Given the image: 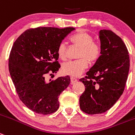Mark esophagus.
I'll return each mask as SVG.
<instances>
[{
    "mask_svg": "<svg viewBox=\"0 0 135 135\" xmlns=\"http://www.w3.org/2000/svg\"><path fill=\"white\" fill-rule=\"evenodd\" d=\"M78 80L77 79H76L75 78H73V77H71L70 78V83H71L72 85H73V84H75V83H76Z\"/></svg>",
    "mask_w": 135,
    "mask_h": 135,
    "instance_id": "obj_1",
    "label": "esophagus"
}]
</instances>
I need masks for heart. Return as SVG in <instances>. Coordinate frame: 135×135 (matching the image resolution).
<instances>
[{
  "label": "heart",
  "instance_id": "1",
  "mask_svg": "<svg viewBox=\"0 0 135 135\" xmlns=\"http://www.w3.org/2000/svg\"><path fill=\"white\" fill-rule=\"evenodd\" d=\"M70 41L74 45L80 48L79 55L80 59L64 64L62 66V72L64 75L77 77L87 68V60L93 62L99 59L100 55V46L98 43L93 42V36L85 31H80L73 35L70 37ZM66 44L61 42L58 46V56L62 60H66Z\"/></svg>",
  "mask_w": 135,
  "mask_h": 135
}]
</instances>
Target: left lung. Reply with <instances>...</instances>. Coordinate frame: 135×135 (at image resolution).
I'll return each mask as SVG.
<instances>
[{"instance_id": "1", "label": "left lung", "mask_w": 135, "mask_h": 135, "mask_svg": "<svg viewBox=\"0 0 135 135\" xmlns=\"http://www.w3.org/2000/svg\"><path fill=\"white\" fill-rule=\"evenodd\" d=\"M100 54L94 65L80 79L85 86L79 99L80 109L89 114L105 113L123 94L130 60L125 44L110 30L99 32Z\"/></svg>"}]
</instances>
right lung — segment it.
Here are the masks:
<instances>
[{
	"label": "right lung",
	"mask_w": 135,
	"mask_h": 135,
	"mask_svg": "<svg viewBox=\"0 0 135 135\" xmlns=\"http://www.w3.org/2000/svg\"><path fill=\"white\" fill-rule=\"evenodd\" d=\"M75 29L31 28L14 42L8 60L10 75L21 100L35 113L49 114L59 109V95L70 84V76L49 81L45 76L49 73H56L60 69L58 46Z\"/></svg>",
	"instance_id": "1"
}]
</instances>
